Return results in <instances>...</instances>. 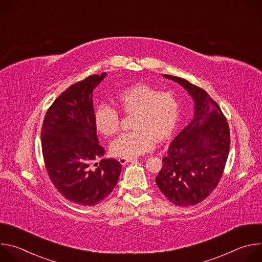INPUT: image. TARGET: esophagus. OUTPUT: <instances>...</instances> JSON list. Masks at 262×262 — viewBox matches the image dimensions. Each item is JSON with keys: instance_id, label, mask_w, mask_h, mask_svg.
<instances>
[{"instance_id": "obj_1", "label": "esophagus", "mask_w": 262, "mask_h": 262, "mask_svg": "<svg viewBox=\"0 0 262 262\" xmlns=\"http://www.w3.org/2000/svg\"><path fill=\"white\" fill-rule=\"evenodd\" d=\"M119 163L121 164V165H125V164H127V163H132V162H136L137 161V159H133V158H119Z\"/></svg>"}]
</instances>
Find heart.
I'll use <instances>...</instances> for the list:
<instances>
[{
    "instance_id": "heart-1",
    "label": "heart",
    "mask_w": 262,
    "mask_h": 262,
    "mask_svg": "<svg viewBox=\"0 0 262 262\" xmlns=\"http://www.w3.org/2000/svg\"><path fill=\"white\" fill-rule=\"evenodd\" d=\"M115 104L127 116H132L130 133L123 134L112 142L110 150L114 157L135 158L150 151L156 142L170 140L180 119L177 96L170 91H161L148 83H137L115 96ZM98 133L105 137L115 135L120 127L117 111L99 105L94 114Z\"/></svg>"
}]
</instances>
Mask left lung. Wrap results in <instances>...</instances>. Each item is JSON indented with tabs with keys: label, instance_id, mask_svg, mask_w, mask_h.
<instances>
[{
	"label": "left lung",
	"instance_id": "left-lung-1",
	"mask_svg": "<svg viewBox=\"0 0 262 262\" xmlns=\"http://www.w3.org/2000/svg\"><path fill=\"white\" fill-rule=\"evenodd\" d=\"M164 77L193 96L195 116L170 144L156 181L172 203L192 206L210 195L224 173L230 149L229 125L205 90L182 78Z\"/></svg>",
	"mask_w": 262,
	"mask_h": 262
}]
</instances>
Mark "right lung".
<instances>
[{
	"mask_svg": "<svg viewBox=\"0 0 262 262\" xmlns=\"http://www.w3.org/2000/svg\"><path fill=\"white\" fill-rule=\"evenodd\" d=\"M105 77L92 74L68 87L49 107L41 127L46 169L57 191L70 202L98 204L117 184L122 166L101 160L94 124L93 89Z\"/></svg>",
	"mask_w": 262,
	"mask_h": 262,
	"instance_id": "add662e5",
	"label": "right lung"
}]
</instances>
